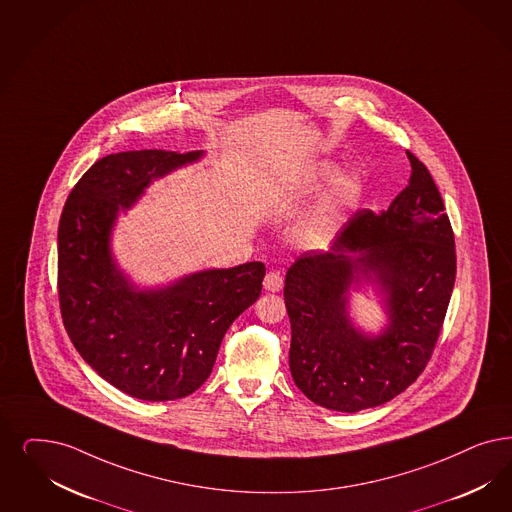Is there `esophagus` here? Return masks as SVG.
I'll return each mask as SVG.
<instances>
[{"mask_svg":"<svg viewBox=\"0 0 512 512\" xmlns=\"http://www.w3.org/2000/svg\"><path fill=\"white\" fill-rule=\"evenodd\" d=\"M265 285L266 291H272V293H276V291H280L283 285V274L280 270H268L265 276Z\"/></svg>","mask_w":512,"mask_h":512,"instance_id":"esophagus-1","label":"esophagus"}]
</instances>
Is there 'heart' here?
Listing matches in <instances>:
<instances>
[{
  "label": "heart",
  "mask_w": 512,
  "mask_h": 512,
  "mask_svg": "<svg viewBox=\"0 0 512 512\" xmlns=\"http://www.w3.org/2000/svg\"><path fill=\"white\" fill-rule=\"evenodd\" d=\"M333 170L335 168L331 164H321L312 172L310 181L316 183L321 179H327L333 174ZM359 191H361L359 177L352 174V172H344V174L335 177L331 181L329 189L321 196L316 210L310 213V217L306 219L304 234L308 236V240L323 242V240L331 238L338 221L342 219V215L355 204Z\"/></svg>",
  "instance_id": "b5f03b06"
}]
</instances>
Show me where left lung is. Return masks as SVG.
I'll list each match as a JSON object with an SVG mask.
<instances>
[{"instance_id": "left-lung-1", "label": "left lung", "mask_w": 512, "mask_h": 512, "mask_svg": "<svg viewBox=\"0 0 512 512\" xmlns=\"http://www.w3.org/2000/svg\"><path fill=\"white\" fill-rule=\"evenodd\" d=\"M386 212L357 210L327 253H304L287 270L289 369L316 405L357 412L384 405L422 374L441 335L456 282L454 230L422 160ZM389 295L390 327L371 339L352 329L347 291L359 277Z\"/></svg>"}]
</instances>
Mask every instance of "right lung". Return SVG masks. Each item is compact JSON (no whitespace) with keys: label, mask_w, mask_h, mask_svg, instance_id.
<instances>
[{"label":"right lung","mask_w":512,"mask_h":512,"mask_svg":"<svg viewBox=\"0 0 512 512\" xmlns=\"http://www.w3.org/2000/svg\"><path fill=\"white\" fill-rule=\"evenodd\" d=\"M202 151H124L96 160L71 189L58 225V300L75 350L111 386L143 401L200 388L232 321L259 299L263 263L206 270L159 291H136L109 253L119 210L151 179Z\"/></svg>","instance_id":"obj_1"}]
</instances>
